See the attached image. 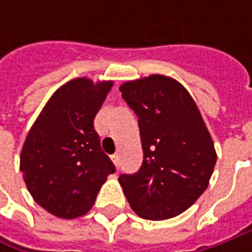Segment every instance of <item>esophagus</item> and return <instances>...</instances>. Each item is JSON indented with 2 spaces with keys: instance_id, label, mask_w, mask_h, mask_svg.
<instances>
[{
  "instance_id": "obj_1",
  "label": "esophagus",
  "mask_w": 252,
  "mask_h": 252,
  "mask_svg": "<svg viewBox=\"0 0 252 252\" xmlns=\"http://www.w3.org/2000/svg\"><path fill=\"white\" fill-rule=\"evenodd\" d=\"M112 160L115 162V165L119 168V165H121V157H119V154H113V156H112Z\"/></svg>"
}]
</instances>
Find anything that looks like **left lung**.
<instances>
[{
    "label": "left lung",
    "mask_w": 252,
    "mask_h": 252,
    "mask_svg": "<svg viewBox=\"0 0 252 252\" xmlns=\"http://www.w3.org/2000/svg\"><path fill=\"white\" fill-rule=\"evenodd\" d=\"M122 98L139 118L143 164L119 184L133 212L147 220L175 218L208 188L218 160L193 98L165 75L127 81Z\"/></svg>",
    "instance_id": "obj_1"
}]
</instances>
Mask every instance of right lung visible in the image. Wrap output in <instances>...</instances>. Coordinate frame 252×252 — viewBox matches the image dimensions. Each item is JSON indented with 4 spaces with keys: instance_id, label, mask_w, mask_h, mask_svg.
<instances>
[{
    "instance_id": "1",
    "label": "right lung",
    "mask_w": 252,
    "mask_h": 252,
    "mask_svg": "<svg viewBox=\"0 0 252 252\" xmlns=\"http://www.w3.org/2000/svg\"><path fill=\"white\" fill-rule=\"evenodd\" d=\"M113 81L75 78L44 105L21 153V171L34 202L62 219L84 216L115 172L94 119Z\"/></svg>"
}]
</instances>
